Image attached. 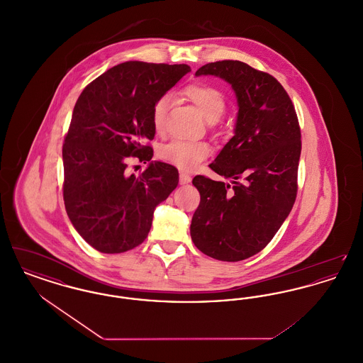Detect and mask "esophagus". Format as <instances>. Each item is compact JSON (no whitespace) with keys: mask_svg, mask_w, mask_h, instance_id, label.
I'll list each match as a JSON object with an SVG mask.
<instances>
[{"mask_svg":"<svg viewBox=\"0 0 363 363\" xmlns=\"http://www.w3.org/2000/svg\"><path fill=\"white\" fill-rule=\"evenodd\" d=\"M190 181H191V177H190L188 173H179V184L181 185H185V184H189Z\"/></svg>","mask_w":363,"mask_h":363,"instance_id":"esophagus-1","label":"esophagus"}]
</instances>
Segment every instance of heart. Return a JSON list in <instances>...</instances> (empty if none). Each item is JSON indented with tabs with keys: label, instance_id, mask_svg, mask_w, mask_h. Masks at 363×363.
<instances>
[{
	"label": "heart",
	"instance_id": "obj_1",
	"mask_svg": "<svg viewBox=\"0 0 363 363\" xmlns=\"http://www.w3.org/2000/svg\"><path fill=\"white\" fill-rule=\"evenodd\" d=\"M184 95L197 106L201 114L209 122H216L225 113V99L222 91L207 83H191L184 89ZM170 106L169 96H162L152 107L151 121L156 133H163L166 129V117ZM211 154V148L204 141H182L174 140L159 150L163 162L174 167L191 172Z\"/></svg>",
	"mask_w": 363,
	"mask_h": 363
}]
</instances>
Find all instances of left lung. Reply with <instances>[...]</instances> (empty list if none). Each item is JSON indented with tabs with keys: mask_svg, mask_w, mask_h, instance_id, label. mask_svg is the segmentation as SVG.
Here are the masks:
<instances>
[{
	"mask_svg": "<svg viewBox=\"0 0 363 363\" xmlns=\"http://www.w3.org/2000/svg\"><path fill=\"white\" fill-rule=\"evenodd\" d=\"M212 74L235 92L234 136L209 167L231 184L196 175L200 191L190 235L199 250L220 261L261 252L289 216L296 197L301 129L293 102L269 73L241 61L209 62L196 76Z\"/></svg>",
	"mask_w": 363,
	"mask_h": 363,
	"instance_id": "left-lung-1",
	"label": "left lung"
}]
</instances>
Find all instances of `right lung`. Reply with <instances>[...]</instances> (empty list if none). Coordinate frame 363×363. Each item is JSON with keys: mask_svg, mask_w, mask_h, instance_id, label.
<instances>
[{"mask_svg": "<svg viewBox=\"0 0 363 363\" xmlns=\"http://www.w3.org/2000/svg\"><path fill=\"white\" fill-rule=\"evenodd\" d=\"M189 65L128 61L80 94L62 147L64 203L76 231L102 253H123L147 238L156 206L178 185V170L151 160L152 107ZM128 155L148 162L125 173Z\"/></svg>", "mask_w": 363, "mask_h": 363, "instance_id": "1", "label": "right lung"}]
</instances>
